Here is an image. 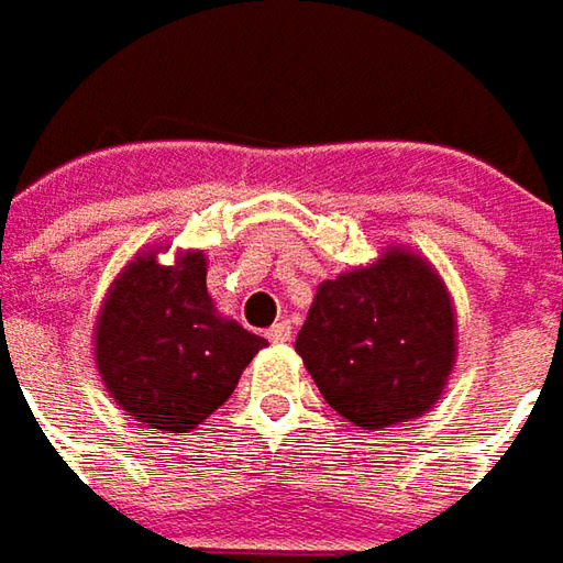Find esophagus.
Returning <instances> with one entry per match:
<instances>
[{
  "label": "esophagus",
  "instance_id": "34e87169",
  "mask_svg": "<svg viewBox=\"0 0 563 563\" xmlns=\"http://www.w3.org/2000/svg\"><path fill=\"white\" fill-rule=\"evenodd\" d=\"M272 344H288L291 341V322L288 319H282V322H275L269 332H266Z\"/></svg>",
  "mask_w": 563,
  "mask_h": 563
}]
</instances>
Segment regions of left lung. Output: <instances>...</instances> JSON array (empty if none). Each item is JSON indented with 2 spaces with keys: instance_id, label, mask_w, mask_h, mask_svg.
Listing matches in <instances>:
<instances>
[{
  "instance_id": "obj_1",
  "label": "left lung",
  "mask_w": 563,
  "mask_h": 563,
  "mask_svg": "<svg viewBox=\"0 0 563 563\" xmlns=\"http://www.w3.org/2000/svg\"><path fill=\"white\" fill-rule=\"evenodd\" d=\"M344 420L385 429L429 410L454 366V310L435 269L407 250L322 282L294 341Z\"/></svg>"
}]
</instances>
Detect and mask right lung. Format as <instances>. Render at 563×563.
<instances>
[{"mask_svg": "<svg viewBox=\"0 0 563 563\" xmlns=\"http://www.w3.org/2000/svg\"><path fill=\"white\" fill-rule=\"evenodd\" d=\"M266 338L216 313L203 253L159 266L137 256L102 303L97 366L119 407L163 432H187L219 410Z\"/></svg>", "mask_w": 563, "mask_h": 563, "instance_id": "1", "label": "right lung"}]
</instances>
